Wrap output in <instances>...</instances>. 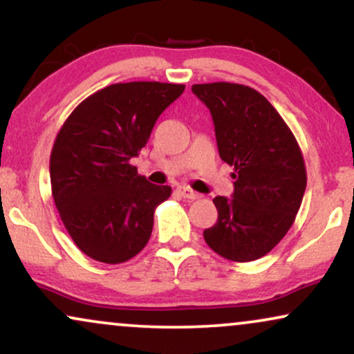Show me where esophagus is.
<instances>
[{
  "label": "esophagus",
  "mask_w": 354,
  "mask_h": 354,
  "mask_svg": "<svg viewBox=\"0 0 354 354\" xmlns=\"http://www.w3.org/2000/svg\"><path fill=\"white\" fill-rule=\"evenodd\" d=\"M177 192H178V195L183 196V198H187V200H198L200 198V194H196V192H194L192 188H188V187H178Z\"/></svg>",
  "instance_id": "esophagus-1"
}]
</instances>
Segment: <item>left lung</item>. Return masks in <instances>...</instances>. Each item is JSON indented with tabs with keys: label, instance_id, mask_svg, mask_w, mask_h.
Returning a JSON list of instances; mask_svg holds the SVG:
<instances>
[{
	"label": "left lung",
	"instance_id": "left-lung-1",
	"mask_svg": "<svg viewBox=\"0 0 354 354\" xmlns=\"http://www.w3.org/2000/svg\"><path fill=\"white\" fill-rule=\"evenodd\" d=\"M209 109L219 158L234 166L232 198L216 196L218 221L203 231L211 249L232 261L267 255L295 223L306 192L301 149L277 109L249 86L194 84Z\"/></svg>",
	"mask_w": 354,
	"mask_h": 354
}]
</instances>
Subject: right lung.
Segmentation results:
<instances>
[{"instance_id": "add662e5", "label": "right lung", "mask_w": 354, "mask_h": 354, "mask_svg": "<svg viewBox=\"0 0 354 354\" xmlns=\"http://www.w3.org/2000/svg\"><path fill=\"white\" fill-rule=\"evenodd\" d=\"M183 89L158 81L107 86L82 100L58 131L52 195L73 242L91 259L123 263L148 244L156 206L172 188L149 183L130 159Z\"/></svg>"}]
</instances>
